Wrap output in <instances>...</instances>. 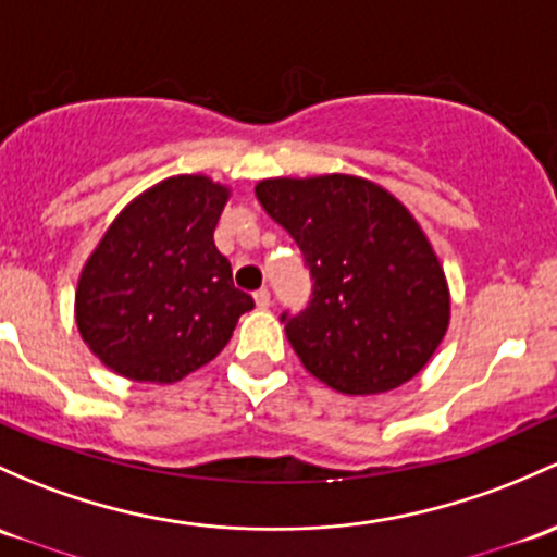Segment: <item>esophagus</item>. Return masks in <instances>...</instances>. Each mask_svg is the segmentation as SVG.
Wrapping results in <instances>:
<instances>
[{
	"label": "esophagus",
	"mask_w": 557,
	"mask_h": 557,
	"mask_svg": "<svg viewBox=\"0 0 557 557\" xmlns=\"http://www.w3.org/2000/svg\"><path fill=\"white\" fill-rule=\"evenodd\" d=\"M253 298H256V304H259V309H267L269 304H272V294H269L267 288H261V290H256L253 294Z\"/></svg>",
	"instance_id": "esophagus-1"
}]
</instances>
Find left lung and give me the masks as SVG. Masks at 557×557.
<instances>
[{
  "label": "left lung",
  "mask_w": 557,
  "mask_h": 557,
  "mask_svg": "<svg viewBox=\"0 0 557 557\" xmlns=\"http://www.w3.org/2000/svg\"><path fill=\"white\" fill-rule=\"evenodd\" d=\"M261 208L288 230L312 280L301 312L285 309L304 368L344 395L411 382L448 327V288L413 215L355 175L269 178Z\"/></svg>",
  "instance_id": "left-lung-1"
}]
</instances>
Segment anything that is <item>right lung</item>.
Here are the masks:
<instances>
[{
  "instance_id": "right-lung-1",
  "label": "right lung",
  "mask_w": 557,
  "mask_h": 557,
  "mask_svg": "<svg viewBox=\"0 0 557 557\" xmlns=\"http://www.w3.org/2000/svg\"><path fill=\"white\" fill-rule=\"evenodd\" d=\"M226 189L175 175L116 215L85 263L77 325L103 366L133 382L173 384L213 360L253 296L234 288L213 243Z\"/></svg>"
}]
</instances>
